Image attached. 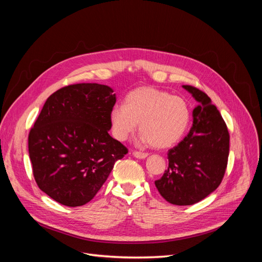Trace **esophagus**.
Wrapping results in <instances>:
<instances>
[{
  "instance_id": "esophagus-1",
  "label": "esophagus",
  "mask_w": 262,
  "mask_h": 262,
  "mask_svg": "<svg viewBox=\"0 0 262 262\" xmlns=\"http://www.w3.org/2000/svg\"><path fill=\"white\" fill-rule=\"evenodd\" d=\"M147 153H144V152H139V150H133V156H136L137 158H145L147 157Z\"/></svg>"
}]
</instances>
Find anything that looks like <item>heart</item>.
Returning <instances> with one entry per match:
<instances>
[{
    "mask_svg": "<svg viewBox=\"0 0 262 262\" xmlns=\"http://www.w3.org/2000/svg\"><path fill=\"white\" fill-rule=\"evenodd\" d=\"M190 117L185 99L155 87H139L128 94L125 106L116 105L112 109L110 121L119 141H124L140 123L142 141L156 148H166L184 137Z\"/></svg>",
    "mask_w": 262,
    "mask_h": 262,
    "instance_id": "heart-1",
    "label": "heart"
}]
</instances>
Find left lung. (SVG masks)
Returning a JSON list of instances; mask_svg holds the SVG:
<instances>
[{
  "mask_svg": "<svg viewBox=\"0 0 262 262\" xmlns=\"http://www.w3.org/2000/svg\"><path fill=\"white\" fill-rule=\"evenodd\" d=\"M199 106L193 109V124L185 139L168 150V168L155 186L164 199L175 205L203 200L223 180L229 154V133L217 108L204 92L182 86Z\"/></svg>",
  "mask_w": 262,
  "mask_h": 262,
  "instance_id": "obj_1",
  "label": "left lung"
}]
</instances>
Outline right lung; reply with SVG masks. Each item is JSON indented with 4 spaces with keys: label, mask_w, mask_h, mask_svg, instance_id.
<instances>
[{
    "label": "right lung",
    "mask_w": 262,
    "mask_h": 262,
    "mask_svg": "<svg viewBox=\"0 0 262 262\" xmlns=\"http://www.w3.org/2000/svg\"><path fill=\"white\" fill-rule=\"evenodd\" d=\"M116 94L109 86L62 87L46 100L28 136V152L39 189L67 207L90 202L114 165L128 153L109 136Z\"/></svg>",
    "instance_id": "obj_1"
}]
</instances>
